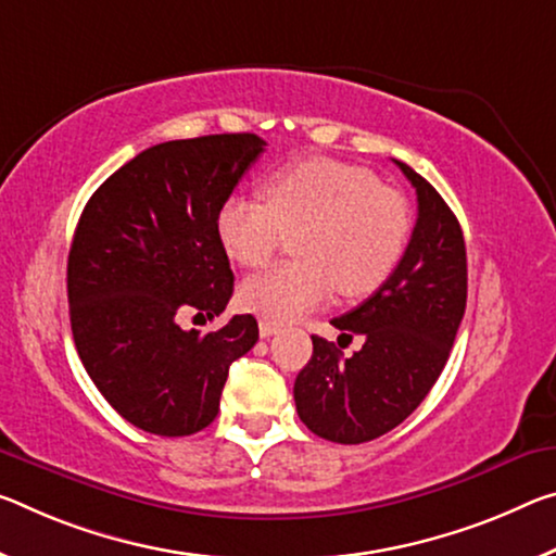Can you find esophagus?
<instances>
[{
	"mask_svg": "<svg viewBox=\"0 0 556 556\" xmlns=\"http://www.w3.org/2000/svg\"><path fill=\"white\" fill-rule=\"evenodd\" d=\"M275 333H279V326H277V324H271V321H267V319L260 321V337H262V339L275 337Z\"/></svg>",
	"mask_w": 556,
	"mask_h": 556,
	"instance_id": "obj_1",
	"label": "esophagus"
}]
</instances>
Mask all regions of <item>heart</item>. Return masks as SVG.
Masks as SVG:
<instances>
[{
	"label": "heart",
	"mask_w": 556,
	"mask_h": 556,
	"mask_svg": "<svg viewBox=\"0 0 556 556\" xmlns=\"http://www.w3.org/2000/svg\"><path fill=\"white\" fill-rule=\"evenodd\" d=\"M267 202L227 198L217 210V237L227 257L262 267L287 235L299 262L277 264L240 289L244 309L287 324L321 306L333 289L346 299L374 294L393 275L410 235L399 192L371 170L333 157H304L277 167L264 182Z\"/></svg>",
	"instance_id": "b5f03b06"
}]
</instances>
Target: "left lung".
Wrapping results in <instances>:
<instances>
[{"mask_svg": "<svg viewBox=\"0 0 556 556\" xmlns=\"http://www.w3.org/2000/svg\"><path fill=\"white\" fill-rule=\"evenodd\" d=\"M418 195V219L393 275L331 324L364 346L341 358L312 337L314 354L294 381L296 413L314 435L341 445L389 433L418 408L451 356L468 302L463 230L447 202L410 165L395 161Z\"/></svg>", "mask_w": 556, "mask_h": 556, "instance_id": "1", "label": "left lung"}]
</instances>
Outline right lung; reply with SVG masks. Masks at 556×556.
<instances>
[{"label":"right lung","mask_w":556,"mask_h":556,"mask_svg":"<svg viewBox=\"0 0 556 556\" xmlns=\"http://www.w3.org/2000/svg\"><path fill=\"white\" fill-rule=\"evenodd\" d=\"M264 146L254 134L157 143L118 167L78 219L66 269L76 351L103 399L146 433L207 428L230 364L260 339L252 314L210 333L180 319H215L230 302L215 219Z\"/></svg>","instance_id":"right-lung-1"}]
</instances>
